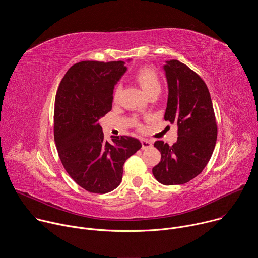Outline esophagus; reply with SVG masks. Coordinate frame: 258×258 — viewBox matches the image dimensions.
<instances>
[{
    "mask_svg": "<svg viewBox=\"0 0 258 258\" xmlns=\"http://www.w3.org/2000/svg\"><path fill=\"white\" fill-rule=\"evenodd\" d=\"M141 143H142V149H147V148H150V147H152V145H153L151 141L147 140V139H143V140L141 141Z\"/></svg>",
    "mask_w": 258,
    "mask_h": 258,
    "instance_id": "34e87169",
    "label": "esophagus"
}]
</instances>
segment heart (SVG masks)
<instances>
[{
  "mask_svg": "<svg viewBox=\"0 0 258 258\" xmlns=\"http://www.w3.org/2000/svg\"><path fill=\"white\" fill-rule=\"evenodd\" d=\"M135 81L142 88L144 93L150 97L152 95H158L161 90V81L158 72L151 66H142L134 75ZM121 92V85H117L114 90V100H116Z\"/></svg>",
  "mask_w": 258,
  "mask_h": 258,
  "instance_id": "1",
  "label": "heart"
}]
</instances>
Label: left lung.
<instances>
[{
  "mask_svg": "<svg viewBox=\"0 0 258 258\" xmlns=\"http://www.w3.org/2000/svg\"><path fill=\"white\" fill-rule=\"evenodd\" d=\"M168 85L164 119L177 124V140L169 146L156 141L161 160L153 167L162 185L186 183L202 172L216 143L217 126L210 94L204 81L178 60L163 66Z\"/></svg>",
  "mask_w": 258,
  "mask_h": 258,
  "instance_id": "obj_1",
  "label": "left lung"
}]
</instances>
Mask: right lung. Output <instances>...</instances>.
Returning a JSON list of instances; mask_svg holds the SVG:
<instances>
[{"instance_id":"1","label":"right lung","mask_w":258,"mask_h":258,"mask_svg":"<svg viewBox=\"0 0 258 258\" xmlns=\"http://www.w3.org/2000/svg\"><path fill=\"white\" fill-rule=\"evenodd\" d=\"M123 61H82L63 77L55 99L54 138L60 160L79 186L105 194L122 179L123 164L141 149L138 139H104L99 119L112 108L113 90L126 71Z\"/></svg>"}]
</instances>
